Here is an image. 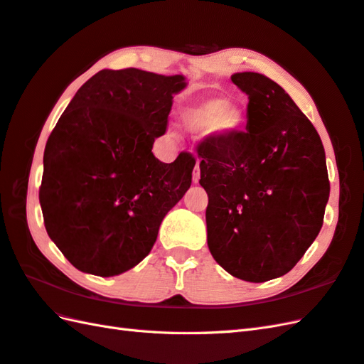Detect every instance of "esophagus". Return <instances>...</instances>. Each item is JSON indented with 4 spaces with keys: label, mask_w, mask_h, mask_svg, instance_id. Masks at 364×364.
Listing matches in <instances>:
<instances>
[{
    "label": "esophagus",
    "mask_w": 364,
    "mask_h": 364,
    "mask_svg": "<svg viewBox=\"0 0 364 364\" xmlns=\"http://www.w3.org/2000/svg\"><path fill=\"white\" fill-rule=\"evenodd\" d=\"M198 180H200V164L197 163L196 167H193V172H192V181L197 184Z\"/></svg>",
    "instance_id": "esophagus-1"
}]
</instances>
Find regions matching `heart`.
Listing matches in <instances>:
<instances>
[{"label": "heart", "instance_id": "obj_1", "mask_svg": "<svg viewBox=\"0 0 364 364\" xmlns=\"http://www.w3.org/2000/svg\"><path fill=\"white\" fill-rule=\"evenodd\" d=\"M245 112L240 105L230 104L225 97H208L188 108L183 124L191 133H209L210 136L226 138L240 130Z\"/></svg>", "mask_w": 364, "mask_h": 364}]
</instances>
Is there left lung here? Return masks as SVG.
Returning <instances> with one entry per match:
<instances>
[{
    "mask_svg": "<svg viewBox=\"0 0 364 364\" xmlns=\"http://www.w3.org/2000/svg\"><path fill=\"white\" fill-rule=\"evenodd\" d=\"M231 80L248 96L247 130L198 147L210 255L234 277L265 282L298 264L331 192L319 134L282 87L259 73Z\"/></svg>",
    "mask_w": 364,
    "mask_h": 364,
    "instance_id": "8db88e82",
    "label": "left lung"
}]
</instances>
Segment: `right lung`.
Instances as JSON below:
<instances>
[{
  "label": "right lung",
  "instance_id": "obj_1",
  "mask_svg": "<svg viewBox=\"0 0 364 364\" xmlns=\"http://www.w3.org/2000/svg\"><path fill=\"white\" fill-rule=\"evenodd\" d=\"M181 74L102 70L75 92L49 134L40 206L48 235L83 273L109 277L138 265L163 218L191 188L196 158L161 163Z\"/></svg>",
  "mask_w": 364,
  "mask_h": 364
}]
</instances>
